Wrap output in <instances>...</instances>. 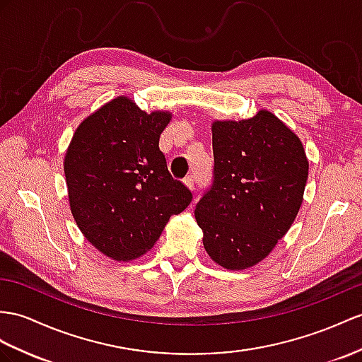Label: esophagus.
<instances>
[{
    "label": "esophagus",
    "instance_id": "obj_1",
    "mask_svg": "<svg viewBox=\"0 0 362 362\" xmlns=\"http://www.w3.org/2000/svg\"><path fill=\"white\" fill-rule=\"evenodd\" d=\"M184 184H186L190 190H195V176L187 175L186 178H184Z\"/></svg>",
    "mask_w": 362,
    "mask_h": 362
}]
</instances>
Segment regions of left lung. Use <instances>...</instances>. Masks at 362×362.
<instances>
[{
	"label": "left lung",
	"mask_w": 362,
	"mask_h": 362,
	"mask_svg": "<svg viewBox=\"0 0 362 362\" xmlns=\"http://www.w3.org/2000/svg\"><path fill=\"white\" fill-rule=\"evenodd\" d=\"M214 180L195 209L202 244L219 266L264 259L295 221L308 176L301 141L275 115L216 121Z\"/></svg>",
	"instance_id": "8db88e82"
}]
</instances>
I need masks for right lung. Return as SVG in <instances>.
<instances>
[{
	"instance_id": "add662e5",
	"label": "right lung",
	"mask_w": 362,
	"mask_h": 362,
	"mask_svg": "<svg viewBox=\"0 0 362 362\" xmlns=\"http://www.w3.org/2000/svg\"><path fill=\"white\" fill-rule=\"evenodd\" d=\"M170 113H146L119 96L86 118L70 141L64 173L72 215L96 249L118 261L141 257L172 215L192 201L160 151Z\"/></svg>"
}]
</instances>
